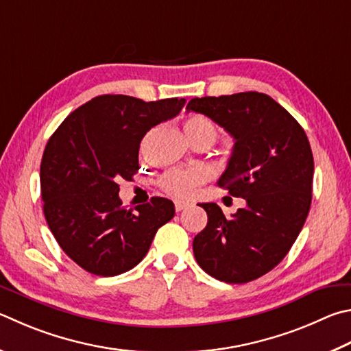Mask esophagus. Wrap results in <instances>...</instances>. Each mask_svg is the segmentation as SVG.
I'll list each match as a JSON object with an SVG mask.
<instances>
[{
    "mask_svg": "<svg viewBox=\"0 0 351 351\" xmlns=\"http://www.w3.org/2000/svg\"><path fill=\"white\" fill-rule=\"evenodd\" d=\"M189 207H190V202H187V201H175L176 212H182V210H186Z\"/></svg>",
    "mask_w": 351,
    "mask_h": 351,
    "instance_id": "obj_1",
    "label": "esophagus"
}]
</instances>
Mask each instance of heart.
I'll return each mask as SVG.
<instances>
[{
  "label": "heart",
  "mask_w": 351,
  "mask_h": 351,
  "mask_svg": "<svg viewBox=\"0 0 351 351\" xmlns=\"http://www.w3.org/2000/svg\"><path fill=\"white\" fill-rule=\"evenodd\" d=\"M184 132L193 145L215 143L218 136V125L206 114L193 113L184 119ZM208 180L206 169L193 167L187 170H171L162 178V189L175 197H192L197 189Z\"/></svg>",
  "instance_id": "obj_1"
}]
</instances>
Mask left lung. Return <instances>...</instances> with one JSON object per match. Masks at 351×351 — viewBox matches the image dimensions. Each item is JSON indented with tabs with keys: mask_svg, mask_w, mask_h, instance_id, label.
Wrapping results in <instances>:
<instances>
[{
	"mask_svg": "<svg viewBox=\"0 0 351 351\" xmlns=\"http://www.w3.org/2000/svg\"><path fill=\"white\" fill-rule=\"evenodd\" d=\"M186 109L212 118L233 136L218 186L245 199L230 218L218 204H199L208 221L193 239L196 263L219 281L250 282L281 263L307 219L315 171L308 138L265 93L193 98Z\"/></svg>",
	"mask_w": 351,
	"mask_h": 351,
	"instance_id": "1",
	"label": "left lung"
}]
</instances>
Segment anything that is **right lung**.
Segmentation results:
<instances>
[{"mask_svg":"<svg viewBox=\"0 0 351 351\" xmlns=\"http://www.w3.org/2000/svg\"><path fill=\"white\" fill-rule=\"evenodd\" d=\"M186 99L145 103L101 95L62 121L44 149L40 181L44 216L67 256L98 276H117L141 263L158 228L175 216L165 197L125 210L119 181L138 173L139 144L171 119Z\"/></svg>","mask_w":351,"mask_h":351,"instance_id":"1","label":"right lung"}]
</instances>
